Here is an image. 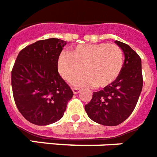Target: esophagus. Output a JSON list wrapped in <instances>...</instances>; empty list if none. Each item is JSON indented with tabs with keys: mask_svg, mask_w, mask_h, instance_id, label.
Here are the masks:
<instances>
[{
	"mask_svg": "<svg viewBox=\"0 0 157 157\" xmlns=\"http://www.w3.org/2000/svg\"><path fill=\"white\" fill-rule=\"evenodd\" d=\"M72 90H73V92H74V94H78L80 91V89L78 88V87H73Z\"/></svg>",
	"mask_w": 157,
	"mask_h": 157,
	"instance_id": "34e87169",
	"label": "esophagus"
}]
</instances>
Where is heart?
<instances>
[{
    "label": "heart",
    "mask_w": 157,
    "mask_h": 157,
    "mask_svg": "<svg viewBox=\"0 0 157 157\" xmlns=\"http://www.w3.org/2000/svg\"><path fill=\"white\" fill-rule=\"evenodd\" d=\"M123 66V52L114 44H79L70 52H62L57 60L60 75L78 86H91L100 88L111 84L121 73Z\"/></svg>",
    "instance_id": "1"
}]
</instances>
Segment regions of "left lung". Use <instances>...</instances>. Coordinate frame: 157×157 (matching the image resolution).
<instances>
[{"label":"left lung","mask_w":157,"mask_h":157,"mask_svg":"<svg viewBox=\"0 0 157 157\" xmlns=\"http://www.w3.org/2000/svg\"><path fill=\"white\" fill-rule=\"evenodd\" d=\"M123 51L125 61L118 77L103 90L93 92L85 105L88 117L104 126H117L135 109L143 88L141 58L128 44L116 40Z\"/></svg>","instance_id":"1"}]
</instances>
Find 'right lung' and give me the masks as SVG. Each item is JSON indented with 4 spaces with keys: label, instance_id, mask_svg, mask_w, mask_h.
I'll list each match as a JSON object with an SVG mask.
<instances>
[{
    "label": "right lung",
    "instance_id": "obj_1",
    "mask_svg": "<svg viewBox=\"0 0 157 157\" xmlns=\"http://www.w3.org/2000/svg\"><path fill=\"white\" fill-rule=\"evenodd\" d=\"M66 42L47 39L20 51L11 72L17 109L31 123L46 126L63 117L72 90L60 76L57 60Z\"/></svg>",
    "mask_w": 157,
    "mask_h": 157
}]
</instances>
